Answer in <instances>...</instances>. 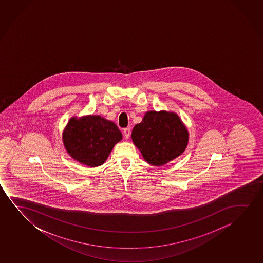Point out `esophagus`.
<instances>
[{"instance_id": "34e87169", "label": "esophagus", "mask_w": 263, "mask_h": 263, "mask_svg": "<svg viewBox=\"0 0 263 263\" xmlns=\"http://www.w3.org/2000/svg\"><path fill=\"white\" fill-rule=\"evenodd\" d=\"M123 133H124V136H125V137H126V139H127V138H129L130 133H131L130 127H126V128H124V130H123Z\"/></svg>"}]
</instances>
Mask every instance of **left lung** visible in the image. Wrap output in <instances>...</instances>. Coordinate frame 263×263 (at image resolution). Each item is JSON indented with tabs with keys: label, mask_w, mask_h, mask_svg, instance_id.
Returning a JSON list of instances; mask_svg holds the SVG:
<instances>
[{
	"label": "left lung",
	"mask_w": 263,
	"mask_h": 263,
	"mask_svg": "<svg viewBox=\"0 0 263 263\" xmlns=\"http://www.w3.org/2000/svg\"><path fill=\"white\" fill-rule=\"evenodd\" d=\"M131 138L145 162L162 166L183 154L189 131L175 112L149 110L134 126Z\"/></svg>",
	"instance_id": "8db88e82"
}]
</instances>
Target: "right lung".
Returning <instances> with one entry per match:
<instances>
[{"label": "right lung", "instance_id": "obj_1", "mask_svg": "<svg viewBox=\"0 0 263 263\" xmlns=\"http://www.w3.org/2000/svg\"><path fill=\"white\" fill-rule=\"evenodd\" d=\"M68 155L88 167L102 165L122 134L115 123L99 115L72 117L62 136Z\"/></svg>", "mask_w": 263, "mask_h": 263}]
</instances>
